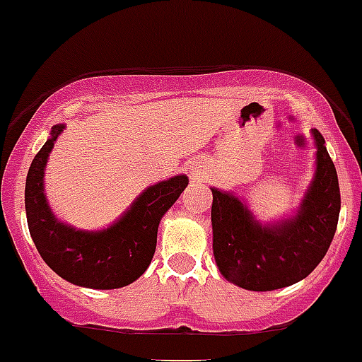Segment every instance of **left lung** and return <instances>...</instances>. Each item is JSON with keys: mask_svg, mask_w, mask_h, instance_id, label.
<instances>
[{"mask_svg": "<svg viewBox=\"0 0 362 362\" xmlns=\"http://www.w3.org/2000/svg\"><path fill=\"white\" fill-rule=\"evenodd\" d=\"M316 172L300 209L277 223L257 222L236 195L211 188L213 254L220 274L250 291L286 288L308 277L329 250L341 197L325 140L313 129Z\"/></svg>", "mask_w": 362, "mask_h": 362, "instance_id": "8db88e82", "label": "left lung"}]
</instances>
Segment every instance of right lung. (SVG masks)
<instances>
[{"label":"right lung","instance_id":"1","mask_svg":"<svg viewBox=\"0 0 362 362\" xmlns=\"http://www.w3.org/2000/svg\"><path fill=\"white\" fill-rule=\"evenodd\" d=\"M64 124L35 154L26 175V218L37 250L47 267L76 286L115 290L140 277L156 250L158 226L188 185L185 174L153 185L136 197L113 226L103 230H80L60 222L44 194V168Z\"/></svg>","mask_w":362,"mask_h":362}]
</instances>
